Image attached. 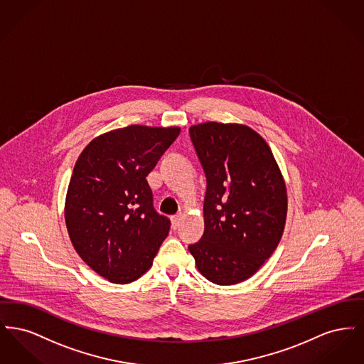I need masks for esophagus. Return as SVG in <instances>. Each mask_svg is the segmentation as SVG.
<instances>
[{"label": "esophagus", "instance_id": "1", "mask_svg": "<svg viewBox=\"0 0 364 364\" xmlns=\"http://www.w3.org/2000/svg\"><path fill=\"white\" fill-rule=\"evenodd\" d=\"M181 221H183V214H177V215L172 217V226H173V229H177L180 224H181Z\"/></svg>", "mask_w": 364, "mask_h": 364}]
</instances>
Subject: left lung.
<instances>
[{
    "instance_id": "1",
    "label": "left lung",
    "mask_w": 364,
    "mask_h": 364,
    "mask_svg": "<svg viewBox=\"0 0 364 364\" xmlns=\"http://www.w3.org/2000/svg\"><path fill=\"white\" fill-rule=\"evenodd\" d=\"M190 138L206 174L205 232L190 244L198 270L218 285L254 276L277 248L287 188L259 134L240 124L205 122Z\"/></svg>"
}]
</instances>
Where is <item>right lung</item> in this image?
Instances as JSON below:
<instances>
[{
	"instance_id": "obj_1",
	"label": "right lung",
	"mask_w": 364,
	"mask_h": 364,
	"mask_svg": "<svg viewBox=\"0 0 364 364\" xmlns=\"http://www.w3.org/2000/svg\"><path fill=\"white\" fill-rule=\"evenodd\" d=\"M178 134L177 127L129 125L91 140L76 161L65 199L70 242L110 282L144 274L169 233L146 177Z\"/></svg>"
}]
</instances>
